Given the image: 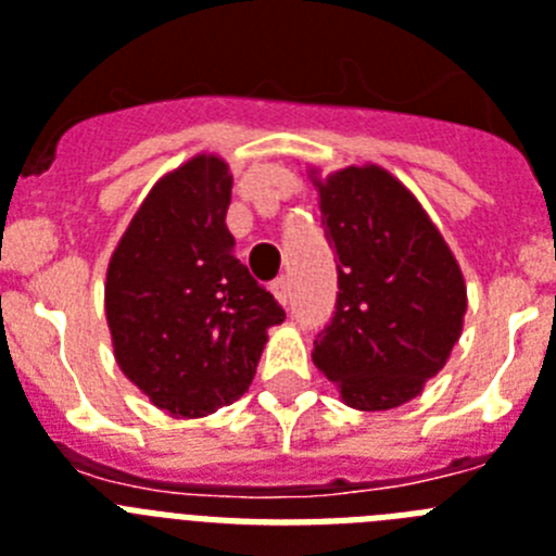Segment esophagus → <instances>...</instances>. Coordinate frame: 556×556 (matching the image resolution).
Wrapping results in <instances>:
<instances>
[{
    "label": "esophagus",
    "instance_id": "obj_1",
    "mask_svg": "<svg viewBox=\"0 0 556 556\" xmlns=\"http://www.w3.org/2000/svg\"><path fill=\"white\" fill-rule=\"evenodd\" d=\"M269 292L278 298V303H281V306H287V303H289V281L283 278V275H281V278H275V281L269 283Z\"/></svg>",
    "mask_w": 556,
    "mask_h": 556
}]
</instances>
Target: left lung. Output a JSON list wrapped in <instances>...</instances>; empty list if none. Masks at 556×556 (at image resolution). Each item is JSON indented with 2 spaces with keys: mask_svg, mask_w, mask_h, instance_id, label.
I'll use <instances>...</instances> for the list:
<instances>
[{
  "mask_svg": "<svg viewBox=\"0 0 556 556\" xmlns=\"http://www.w3.org/2000/svg\"><path fill=\"white\" fill-rule=\"evenodd\" d=\"M320 189L337 253V306L317 370L348 406L395 409L443 370L468 308L459 264L415 198L381 166H348Z\"/></svg>",
  "mask_w": 556,
  "mask_h": 556,
  "instance_id": "1",
  "label": "left lung"
}]
</instances>
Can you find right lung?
Returning a JSON list of instances; mask_svg holds the SVG:
<instances>
[{
  "instance_id": "add662e5",
  "label": "right lung",
  "mask_w": 556,
  "mask_h": 556,
  "mask_svg": "<svg viewBox=\"0 0 556 556\" xmlns=\"http://www.w3.org/2000/svg\"><path fill=\"white\" fill-rule=\"evenodd\" d=\"M228 164L198 155L152 186L108 264L105 314L122 372L175 417L248 392L287 312L233 255Z\"/></svg>"
}]
</instances>
